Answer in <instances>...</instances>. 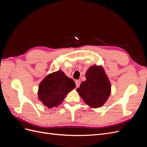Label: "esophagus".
Returning a JSON list of instances; mask_svg holds the SVG:
<instances>
[{"label": "esophagus", "instance_id": "34e87169", "mask_svg": "<svg viewBox=\"0 0 147 147\" xmlns=\"http://www.w3.org/2000/svg\"><path fill=\"white\" fill-rule=\"evenodd\" d=\"M80 83H81V82L80 81V80H76V81H75V84H76L77 88L79 87V86H80Z\"/></svg>", "mask_w": 147, "mask_h": 147}]
</instances>
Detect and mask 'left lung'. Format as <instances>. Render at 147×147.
<instances>
[{"label": "left lung", "instance_id": "1", "mask_svg": "<svg viewBox=\"0 0 147 147\" xmlns=\"http://www.w3.org/2000/svg\"><path fill=\"white\" fill-rule=\"evenodd\" d=\"M85 81L77 89L84 102L91 108H98L107 100L111 93V84L100 65H93L86 72Z\"/></svg>", "mask_w": 147, "mask_h": 147}]
</instances>
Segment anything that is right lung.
<instances>
[{"instance_id": "right-lung-1", "label": "right lung", "mask_w": 147, "mask_h": 147, "mask_svg": "<svg viewBox=\"0 0 147 147\" xmlns=\"http://www.w3.org/2000/svg\"><path fill=\"white\" fill-rule=\"evenodd\" d=\"M75 86L73 80L59 70L48 74L40 83L38 99L48 109L56 107Z\"/></svg>"}]
</instances>
